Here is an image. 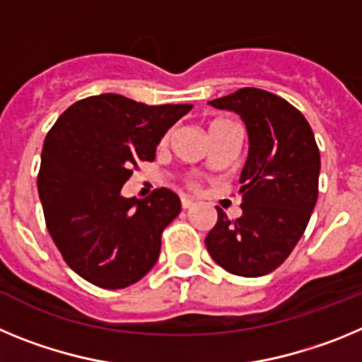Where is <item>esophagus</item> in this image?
Here are the masks:
<instances>
[{"instance_id": "esophagus-1", "label": "esophagus", "mask_w": 362, "mask_h": 362, "mask_svg": "<svg viewBox=\"0 0 362 362\" xmlns=\"http://www.w3.org/2000/svg\"><path fill=\"white\" fill-rule=\"evenodd\" d=\"M192 204H194V199H190V197H187V196L181 197V206H183L185 210L192 209Z\"/></svg>"}]
</instances>
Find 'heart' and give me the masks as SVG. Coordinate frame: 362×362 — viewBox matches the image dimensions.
Segmentation results:
<instances>
[{
  "instance_id": "obj_1",
  "label": "heart",
  "mask_w": 362,
  "mask_h": 362,
  "mask_svg": "<svg viewBox=\"0 0 362 362\" xmlns=\"http://www.w3.org/2000/svg\"><path fill=\"white\" fill-rule=\"evenodd\" d=\"M221 123H225V119H214V121H210V124H209V130L216 129L217 124H221ZM165 141H166V137H165Z\"/></svg>"
}]
</instances>
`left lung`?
Listing matches in <instances>:
<instances>
[{"label": "left lung", "instance_id": "1", "mask_svg": "<svg viewBox=\"0 0 362 362\" xmlns=\"http://www.w3.org/2000/svg\"><path fill=\"white\" fill-rule=\"evenodd\" d=\"M209 103L241 116L250 146L239 177L243 214L228 219L216 206L204 245L233 276H267L292 254L317 203V143L305 116L272 92L246 86Z\"/></svg>", "mask_w": 362, "mask_h": 362}]
</instances>
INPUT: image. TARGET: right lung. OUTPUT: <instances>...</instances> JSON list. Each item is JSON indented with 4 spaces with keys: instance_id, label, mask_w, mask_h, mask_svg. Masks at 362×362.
Segmentation results:
<instances>
[{
    "instance_id": "obj_1",
    "label": "right lung",
    "mask_w": 362,
    "mask_h": 362,
    "mask_svg": "<svg viewBox=\"0 0 362 362\" xmlns=\"http://www.w3.org/2000/svg\"><path fill=\"white\" fill-rule=\"evenodd\" d=\"M192 105H145L119 94L85 98L45 137L37 194L65 263L99 288H127L146 276L161 233L181 212L168 188L146 199L121 196L141 161Z\"/></svg>"
}]
</instances>
